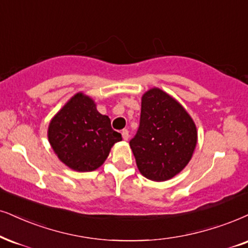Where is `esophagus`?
<instances>
[{
  "instance_id": "esophagus-1",
  "label": "esophagus",
  "mask_w": 248,
  "mask_h": 248,
  "mask_svg": "<svg viewBox=\"0 0 248 248\" xmlns=\"http://www.w3.org/2000/svg\"><path fill=\"white\" fill-rule=\"evenodd\" d=\"M121 135H122V139H124V140H128V139H129V134H128V130L127 129H124L121 131Z\"/></svg>"
}]
</instances>
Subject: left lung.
Returning a JSON list of instances; mask_svg holds the SVG:
<instances>
[{"label": "left lung", "instance_id": "8db88e82", "mask_svg": "<svg viewBox=\"0 0 248 248\" xmlns=\"http://www.w3.org/2000/svg\"><path fill=\"white\" fill-rule=\"evenodd\" d=\"M198 142L193 119L160 88L142 96L140 128L129 145L140 173L155 182L170 180L192 158Z\"/></svg>", "mask_w": 248, "mask_h": 248}]
</instances>
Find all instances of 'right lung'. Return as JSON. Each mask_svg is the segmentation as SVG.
<instances>
[{"label":"right lung","instance_id":"add662e5","mask_svg":"<svg viewBox=\"0 0 248 248\" xmlns=\"http://www.w3.org/2000/svg\"><path fill=\"white\" fill-rule=\"evenodd\" d=\"M48 140L62 164L86 173L101 167L122 137L108 115L97 111L92 97L79 92L50 120Z\"/></svg>","mask_w":248,"mask_h":248}]
</instances>
